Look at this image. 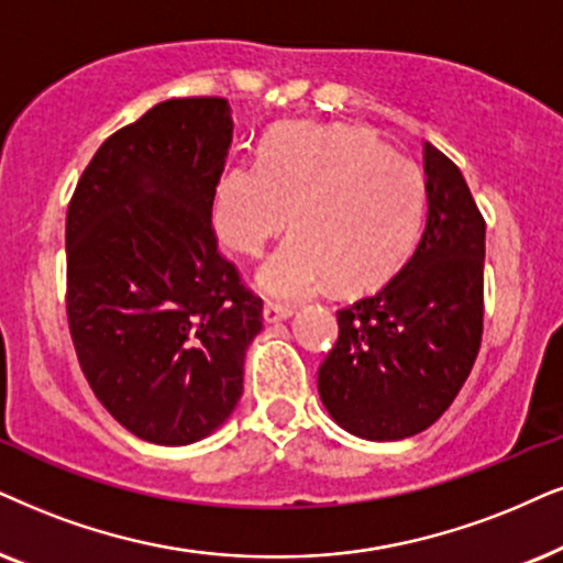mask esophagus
I'll return each instance as SVG.
<instances>
[{
  "instance_id": "34e87169",
  "label": "esophagus",
  "mask_w": 563,
  "mask_h": 563,
  "mask_svg": "<svg viewBox=\"0 0 563 563\" xmlns=\"http://www.w3.org/2000/svg\"><path fill=\"white\" fill-rule=\"evenodd\" d=\"M290 314H294V306H286V303H265V311H262V317H265L267 324L283 322V319H288Z\"/></svg>"
}]
</instances>
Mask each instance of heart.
Returning <instances> with one entry per match:
<instances>
[{
  "instance_id": "b5f03b06",
  "label": "heart",
  "mask_w": 563,
  "mask_h": 563,
  "mask_svg": "<svg viewBox=\"0 0 563 563\" xmlns=\"http://www.w3.org/2000/svg\"><path fill=\"white\" fill-rule=\"evenodd\" d=\"M290 236L260 267L275 298H301L334 280L364 290L384 280L416 239L423 212L418 166L364 130L296 124L275 132L260 163L220 174L212 199L218 236L254 254L290 225Z\"/></svg>"
}]
</instances>
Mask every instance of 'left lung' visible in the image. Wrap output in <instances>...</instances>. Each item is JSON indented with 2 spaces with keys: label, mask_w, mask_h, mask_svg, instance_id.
Masks as SVG:
<instances>
[{
  "label": "left lung",
  "mask_w": 563,
  "mask_h": 563,
  "mask_svg": "<svg viewBox=\"0 0 563 563\" xmlns=\"http://www.w3.org/2000/svg\"><path fill=\"white\" fill-rule=\"evenodd\" d=\"M426 225L416 252L379 294L338 311V343L317 387L353 437H416L450 408L483 334L486 220L460 168L426 142Z\"/></svg>",
  "instance_id": "8db88e82"
}]
</instances>
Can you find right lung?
Segmentation results:
<instances>
[{"mask_svg":"<svg viewBox=\"0 0 563 563\" xmlns=\"http://www.w3.org/2000/svg\"><path fill=\"white\" fill-rule=\"evenodd\" d=\"M231 140L225 98H170L113 132L69 199L77 361L103 408L153 444H195L225 423L262 330V298L210 220Z\"/></svg>","mask_w":563,"mask_h":563,"instance_id":"right-lung-1","label":"right lung"}]
</instances>
